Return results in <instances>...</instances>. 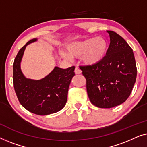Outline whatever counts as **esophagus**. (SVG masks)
Here are the masks:
<instances>
[{
  "label": "esophagus",
  "mask_w": 147,
  "mask_h": 147,
  "mask_svg": "<svg viewBox=\"0 0 147 147\" xmlns=\"http://www.w3.org/2000/svg\"><path fill=\"white\" fill-rule=\"evenodd\" d=\"M81 73H82L81 70H80L79 68L78 67L75 68V69H74V73L76 74H81Z\"/></svg>",
  "instance_id": "obj_1"
}]
</instances>
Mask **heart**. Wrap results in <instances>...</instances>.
<instances>
[{
	"label": "heart",
	"mask_w": 147,
	"mask_h": 147,
	"mask_svg": "<svg viewBox=\"0 0 147 147\" xmlns=\"http://www.w3.org/2000/svg\"><path fill=\"white\" fill-rule=\"evenodd\" d=\"M108 43L101 36L91 37L84 40L73 41L67 45V53L60 51L63 59L70 60L71 57H78L86 65H95L100 63L106 56Z\"/></svg>",
	"instance_id": "obj_1"
}]
</instances>
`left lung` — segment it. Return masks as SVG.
Wrapping results in <instances>:
<instances>
[{"instance_id":"1","label":"left lung","mask_w":147,"mask_h":147,"mask_svg":"<svg viewBox=\"0 0 147 147\" xmlns=\"http://www.w3.org/2000/svg\"><path fill=\"white\" fill-rule=\"evenodd\" d=\"M110 45L105 59L80 69L86 79L90 102L99 108H112L122 104L131 94L136 78L135 56L131 47L117 32L107 30Z\"/></svg>"}]
</instances>
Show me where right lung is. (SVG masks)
Segmentation results:
<instances>
[{
  "mask_svg": "<svg viewBox=\"0 0 147 147\" xmlns=\"http://www.w3.org/2000/svg\"><path fill=\"white\" fill-rule=\"evenodd\" d=\"M33 38L18 51L13 64V83L16 94L24 108L38 115H48L61 111L67 101L69 87L74 76V67L61 69L55 67L39 80L25 77L20 64L27 45L36 42Z\"/></svg>",
  "mask_w": 147,
  "mask_h": 147,
  "instance_id": "obj_1",
  "label": "right lung"
}]
</instances>
